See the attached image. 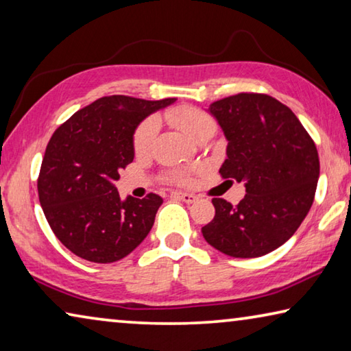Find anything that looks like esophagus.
I'll return each instance as SVG.
<instances>
[{
    "instance_id": "1",
    "label": "esophagus",
    "mask_w": 351,
    "mask_h": 351,
    "mask_svg": "<svg viewBox=\"0 0 351 351\" xmlns=\"http://www.w3.org/2000/svg\"><path fill=\"white\" fill-rule=\"evenodd\" d=\"M171 197L180 198V199H182V202L189 203V204L193 203L197 199L195 195H192V193H184V192H171Z\"/></svg>"
}]
</instances>
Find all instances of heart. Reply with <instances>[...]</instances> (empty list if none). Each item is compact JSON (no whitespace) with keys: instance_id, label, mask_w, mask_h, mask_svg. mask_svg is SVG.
<instances>
[{"instance_id":"heart-1","label":"heart","mask_w":351,"mask_h":351,"mask_svg":"<svg viewBox=\"0 0 351 351\" xmlns=\"http://www.w3.org/2000/svg\"><path fill=\"white\" fill-rule=\"evenodd\" d=\"M164 120L169 125L181 130L184 134L193 138V141H197L209 128H215V121L213 120V117L202 109L193 108V106H178V108L169 109L164 114ZM156 134H158V120L153 119V117H148L134 131V137H132L134 153H148L153 145ZM191 173L192 170L189 169H170L165 171L164 178L167 181L175 182V184H187L191 181Z\"/></svg>"}]
</instances>
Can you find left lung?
I'll return each instance as SVG.
<instances>
[{
    "label": "left lung",
    "instance_id": "1",
    "mask_svg": "<svg viewBox=\"0 0 351 351\" xmlns=\"http://www.w3.org/2000/svg\"><path fill=\"white\" fill-rule=\"evenodd\" d=\"M228 138L223 180L245 182L237 206L213 198L202 228L209 245L232 258H258L293 236L314 202L320 162L297 115L265 93L242 92L210 104Z\"/></svg>",
    "mask_w": 351,
    "mask_h": 351
}]
</instances>
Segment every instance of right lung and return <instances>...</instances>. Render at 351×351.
<instances>
[{
	"label": "right lung",
	"mask_w": 351,
	"mask_h": 351,
	"mask_svg": "<svg viewBox=\"0 0 351 351\" xmlns=\"http://www.w3.org/2000/svg\"><path fill=\"white\" fill-rule=\"evenodd\" d=\"M173 101L103 97L54 131L37 191L49 226L71 253L90 263H115L148 236L162 198L148 193L121 202L114 181L134 159L137 125Z\"/></svg>",
	"instance_id": "add662e5"
}]
</instances>
